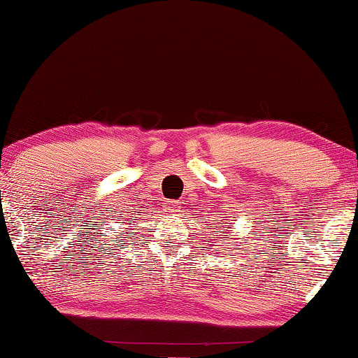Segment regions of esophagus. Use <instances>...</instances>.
<instances>
[{
    "mask_svg": "<svg viewBox=\"0 0 358 358\" xmlns=\"http://www.w3.org/2000/svg\"><path fill=\"white\" fill-rule=\"evenodd\" d=\"M166 205H168V210H176V208H178V203H176V202H168Z\"/></svg>",
    "mask_w": 358,
    "mask_h": 358,
    "instance_id": "esophagus-1",
    "label": "esophagus"
}]
</instances>
